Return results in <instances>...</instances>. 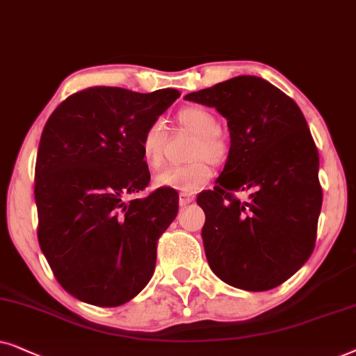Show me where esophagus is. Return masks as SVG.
<instances>
[{"label":"esophagus","instance_id":"esophagus-1","mask_svg":"<svg viewBox=\"0 0 356 356\" xmlns=\"http://www.w3.org/2000/svg\"><path fill=\"white\" fill-rule=\"evenodd\" d=\"M192 202H193V197L188 195V193H181V195H179V205L181 207L191 205Z\"/></svg>","mask_w":356,"mask_h":356}]
</instances>
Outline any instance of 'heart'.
<instances>
[{"mask_svg": "<svg viewBox=\"0 0 356 356\" xmlns=\"http://www.w3.org/2000/svg\"><path fill=\"white\" fill-rule=\"evenodd\" d=\"M177 122L182 129H186L197 135V141L193 145L191 164L169 165L156 175V186L164 188H174L182 193H193L198 188L205 186L211 175V163H221L227 154V143L222 138L220 123L210 111L203 107H184L177 112ZM165 143H168V134L161 122H153L146 127L141 135L140 146L146 164L149 168L158 169L164 163Z\"/></svg>", "mask_w": 356, "mask_h": 356, "instance_id": "obj_1", "label": "heart"}]
</instances>
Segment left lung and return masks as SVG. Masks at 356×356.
Here are the masks:
<instances>
[{
    "mask_svg": "<svg viewBox=\"0 0 356 356\" xmlns=\"http://www.w3.org/2000/svg\"><path fill=\"white\" fill-rule=\"evenodd\" d=\"M227 120L229 154L213 191L197 197L205 211L203 248L227 285L265 291L311 257L322 207L319 154L298 104L257 76H236L191 92ZM248 191V201L234 197Z\"/></svg>",
    "mask_w": 356,
    "mask_h": 356,
    "instance_id": "left-lung-1",
    "label": "left lung"
}]
</instances>
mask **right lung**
I'll list each match as a JSON object with an SVG mask.
<instances>
[{"instance_id":"right-lung-1","label":"right lung","mask_w":356,"mask_h":356,"mask_svg":"<svg viewBox=\"0 0 356 356\" xmlns=\"http://www.w3.org/2000/svg\"><path fill=\"white\" fill-rule=\"evenodd\" d=\"M177 89L141 94L94 86L47 120L35 164L37 238L61 286L79 301L120 306L148 285L159 236L179 210L172 188L148 187L140 140Z\"/></svg>"}]
</instances>
